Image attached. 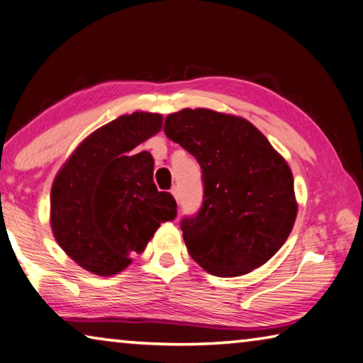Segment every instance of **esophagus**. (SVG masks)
<instances>
[{
    "label": "esophagus",
    "instance_id": "obj_1",
    "mask_svg": "<svg viewBox=\"0 0 363 363\" xmlns=\"http://www.w3.org/2000/svg\"><path fill=\"white\" fill-rule=\"evenodd\" d=\"M170 194L174 196V198L178 201V188H177V186H172V189H170Z\"/></svg>",
    "mask_w": 363,
    "mask_h": 363
}]
</instances>
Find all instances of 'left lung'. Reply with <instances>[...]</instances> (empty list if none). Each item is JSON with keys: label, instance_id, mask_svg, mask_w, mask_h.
Returning <instances> with one entry per match:
<instances>
[{"label": "left lung", "instance_id": "8db88e82", "mask_svg": "<svg viewBox=\"0 0 363 363\" xmlns=\"http://www.w3.org/2000/svg\"><path fill=\"white\" fill-rule=\"evenodd\" d=\"M164 132L202 169L204 202L182 220L196 263L218 277L244 276L281 249L298 204L289 164L244 118L185 108L165 118Z\"/></svg>", "mask_w": 363, "mask_h": 363}]
</instances>
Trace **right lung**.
Masks as SVG:
<instances>
[{
  "mask_svg": "<svg viewBox=\"0 0 363 363\" xmlns=\"http://www.w3.org/2000/svg\"><path fill=\"white\" fill-rule=\"evenodd\" d=\"M161 127L157 113L119 116L81 142L57 174L50 226L57 244L86 271L118 274L161 223L177 217L174 196L152 182L155 159L132 152Z\"/></svg>",
  "mask_w": 363,
  "mask_h": 363,
  "instance_id": "obj_1",
  "label": "right lung"
}]
</instances>
